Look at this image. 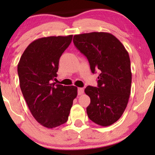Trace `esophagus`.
<instances>
[{"label": "esophagus", "instance_id": "34e87169", "mask_svg": "<svg viewBox=\"0 0 155 155\" xmlns=\"http://www.w3.org/2000/svg\"><path fill=\"white\" fill-rule=\"evenodd\" d=\"M84 93V89L83 88H81V87H79L78 89V95H81Z\"/></svg>", "mask_w": 155, "mask_h": 155}]
</instances>
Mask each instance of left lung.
Returning a JSON list of instances; mask_svg holds the SVG:
<instances>
[{
    "label": "left lung",
    "mask_w": 155,
    "mask_h": 155,
    "mask_svg": "<svg viewBox=\"0 0 155 155\" xmlns=\"http://www.w3.org/2000/svg\"><path fill=\"white\" fill-rule=\"evenodd\" d=\"M73 43L87 57L92 73L99 71L97 87L87 86L90 97L89 118L101 126H111L120 118L130 94L132 73L128 53L121 42L107 32L75 35Z\"/></svg>",
    "instance_id": "obj_1"
}]
</instances>
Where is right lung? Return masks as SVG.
<instances>
[{
	"mask_svg": "<svg viewBox=\"0 0 155 155\" xmlns=\"http://www.w3.org/2000/svg\"><path fill=\"white\" fill-rule=\"evenodd\" d=\"M73 35L42 37L31 42L18 65L20 86L34 118L48 128H56L68 120L75 86H63L56 80L59 59L71 43Z\"/></svg>",
	"mask_w": 155,
	"mask_h": 155,
	"instance_id": "right-lung-1",
	"label": "right lung"
}]
</instances>
